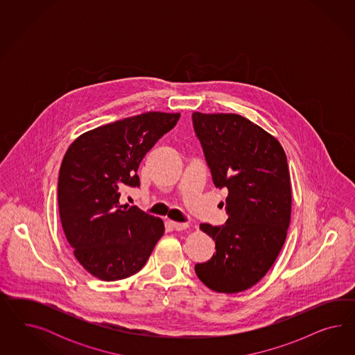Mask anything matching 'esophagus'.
Returning <instances> with one entry per match:
<instances>
[{
	"mask_svg": "<svg viewBox=\"0 0 355 355\" xmlns=\"http://www.w3.org/2000/svg\"><path fill=\"white\" fill-rule=\"evenodd\" d=\"M171 225H172L177 232H181V230H184V229L189 227V224H186V223H175V221H171Z\"/></svg>",
	"mask_w": 355,
	"mask_h": 355,
	"instance_id": "esophagus-1",
	"label": "esophagus"
}]
</instances>
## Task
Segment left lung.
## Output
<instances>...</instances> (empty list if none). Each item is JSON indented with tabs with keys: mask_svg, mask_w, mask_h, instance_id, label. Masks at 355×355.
Instances as JSON below:
<instances>
[{
	"mask_svg": "<svg viewBox=\"0 0 355 355\" xmlns=\"http://www.w3.org/2000/svg\"><path fill=\"white\" fill-rule=\"evenodd\" d=\"M216 187H226L225 225L200 224L216 254L195 272L211 291H248L279 257L291 224V174L279 140L234 113H193Z\"/></svg>",
	"mask_w": 355,
	"mask_h": 355,
	"instance_id": "8db88e82",
	"label": "left lung"
}]
</instances>
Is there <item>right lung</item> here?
Returning a JSON list of instances; mask_svg holds the SVG:
<instances>
[{
  "label": "right lung",
  "instance_id": "obj_1",
  "mask_svg": "<svg viewBox=\"0 0 355 355\" xmlns=\"http://www.w3.org/2000/svg\"><path fill=\"white\" fill-rule=\"evenodd\" d=\"M180 113L147 112L78 137L58 175V209L76 260L103 281L139 272L164 234L162 218L119 205L123 186L138 187L139 164Z\"/></svg>",
  "mask_w": 355,
  "mask_h": 355
}]
</instances>
